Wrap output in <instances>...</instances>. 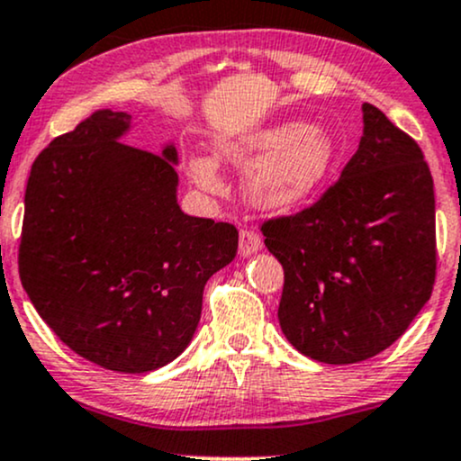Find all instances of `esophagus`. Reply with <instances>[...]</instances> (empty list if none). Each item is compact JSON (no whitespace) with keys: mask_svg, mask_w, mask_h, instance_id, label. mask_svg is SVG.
Masks as SVG:
<instances>
[{"mask_svg":"<svg viewBox=\"0 0 461 461\" xmlns=\"http://www.w3.org/2000/svg\"><path fill=\"white\" fill-rule=\"evenodd\" d=\"M261 248H263V241H261V237H258V232L248 230V229H243L240 232V254L241 257H252V254L261 250Z\"/></svg>","mask_w":461,"mask_h":461,"instance_id":"obj_1","label":"esophagus"}]
</instances>
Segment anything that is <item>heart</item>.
<instances>
[{"label":"heart","mask_w":461,"mask_h":461,"mask_svg":"<svg viewBox=\"0 0 461 461\" xmlns=\"http://www.w3.org/2000/svg\"><path fill=\"white\" fill-rule=\"evenodd\" d=\"M218 159L235 167H250L246 176L248 198L261 209L283 211L304 203L326 183L339 159V144L326 127L285 121L221 140ZM187 172L204 192L220 194L224 189L213 157H189Z\"/></svg>","instance_id":"1"}]
</instances>
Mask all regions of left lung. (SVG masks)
Instances as JSON below:
<instances>
[{
    "label": "left lung",
    "instance_id": "1",
    "mask_svg": "<svg viewBox=\"0 0 461 461\" xmlns=\"http://www.w3.org/2000/svg\"><path fill=\"white\" fill-rule=\"evenodd\" d=\"M362 122L339 181L312 207L261 226L285 269L283 334L326 365L391 348L436 280L434 178L423 150L369 103Z\"/></svg>",
    "mask_w": 461,
    "mask_h": 461
}]
</instances>
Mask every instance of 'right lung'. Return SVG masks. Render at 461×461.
Here are the masks:
<instances>
[{"mask_svg": "<svg viewBox=\"0 0 461 461\" xmlns=\"http://www.w3.org/2000/svg\"><path fill=\"white\" fill-rule=\"evenodd\" d=\"M127 112L99 110L36 157L19 276L64 345L110 371L146 373L183 354L207 280L237 254L226 221L176 203L178 155L122 142Z\"/></svg>", "mask_w": 461, "mask_h": 461, "instance_id": "right-lung-1", "label": "right lung"}]
</instances>
